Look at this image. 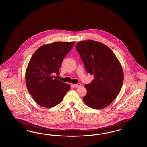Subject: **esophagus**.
<instances>
[{
	"label": "esophagus",
	"mask_w": 147,
	"mask_h": 147,
	"mask_svg": "<svg viewBox=\"0 0 147 147\" xmlns=\"http://www.w3.org/2000/svg\"><path fill=\"white\" fill-rule=\"evenodd\" d=\"M73 86H74L75 88H79V87L81 86V84H79V83H78V84H73Z\"/></svg>",
	"instance_id": "1"
}]
</instances>
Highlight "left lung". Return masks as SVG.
<instances>
[{
	"label": "left lung",
	"instance_id": "obj_1",
	"mask_svg": "<svg viewBox=\"0 0 147 147\" xmlns=\"http://www.w3.org/2000/svg\"><path fill=\"white\" fill-rule=\"evenodd\" d=\"M76 49L84 64L87 73L94 79L86 84L83 102L95 109L107 107L119 93L124 80L123 70L112 51L106 45L92 40L80 41Z\"/></svg>",
	"mask_w": 147,
	"mask_h": 147
}]
</instances>
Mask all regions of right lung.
Here are the masks:
<instances>
[{
	"mask_svg": "<svg viewBox=\"0 0 147 147\" xmlns=\"http://www.w3.org/2000/svg\"><path fill=\"white\" fill-rule=\"evenodd\" d=\"M74 42L47 44L33 54L28 64L25 78L26 88L35 102L49 108L60 103L70 89L69 84L54 77L59 74L64 57Z\"/></svg>",
	"mask_w": 147,
	"mask_h": 147,
	"instance_id": "obj_1",
	"label": "right lung"
}]
</instances>
